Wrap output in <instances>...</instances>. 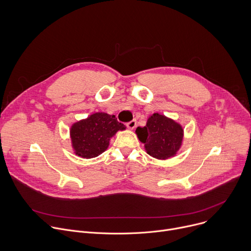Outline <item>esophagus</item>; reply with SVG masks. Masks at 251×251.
<instances>
[{"label":"esophagus","instance_id":"obj_1","mask_svg":"<svg viewBox=\"0 0 251 251\" xmlns=\"http://www.w3.org/2000/svg\"><path fill=\"white\" fill-rule=\"evenodd\" d=\"M136 125H137V122H136L135 119L131 120L130 122H128V123L126 124V126H127L129 129H134V128L136 127Z\"/></svg>","mask_w":251,"mask_h":251}]
</instances>
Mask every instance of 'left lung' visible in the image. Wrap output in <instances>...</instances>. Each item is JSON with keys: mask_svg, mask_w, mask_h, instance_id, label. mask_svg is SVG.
<instances>
[{"mask_svg": "<svg viewBox=\"0 0 251 251\" xmlns=\"http://www.w3.org/2000/svg\"><path fill=\"white\" fill-rule=\"evenodd\" d=\"M183 132L180 124L159 113L150 116L146 126L136 129L139 140L145 144L147 153L159 160L176 155L182 145Z\"/></svg>", "mask_w": 251, "mask_h": 251, "instance_id": "obj_1", "label": "left lung"}]
</instances>
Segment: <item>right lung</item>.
I'll return each instance as SVG.
<instances>
[{
  "label": "right lung",
  "instance_id": "right-lung-1",
  "mask_svg": "<svg viewBox=\"0 0 251 251\" xmlns=\"http://www.w3.org/2000/svg\"><path fill=\"white\" fill-rule=\"evenodd\" d=\"M125 128L115 115L103 112L75 123L70 129V137L75 154L86 159L97 157L108 148L110 138Z\"/></svg>",
  "mask_w": 251,
  "mask_h": 251
}]
</instances>
